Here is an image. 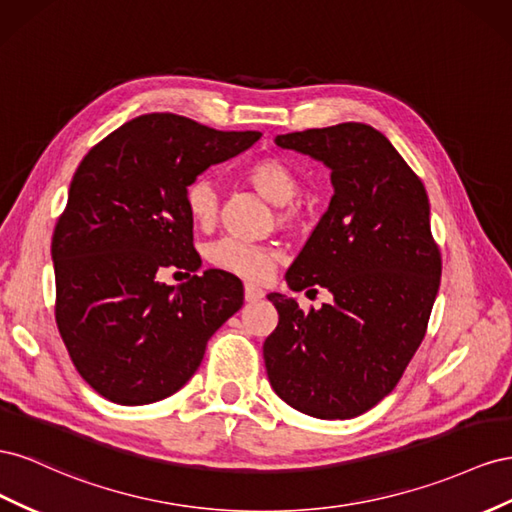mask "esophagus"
I'll use <instances>...</instances> for the list:
<instances>
[{
	"label": "esophagus",
	"mask_w": 512,
	"mask_h": 512,
	"mask_svg": "<svg viewBox=\"0 0 512 512\" xmlns=\"http://www.w3.org/2000/svg\"><path fill=\"white\" fill-rule=\"evenodd\" d=\"M264 296H266V291L261 289V287H257L253 283H246L244 285V298H246V302H255V300H261Z\"/></svg>",
	"instance_id": "34e87169"
}]
</instances>
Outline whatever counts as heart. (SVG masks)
Returning a JSON list of instances; mask_svg holds the SVG:
<instances>
[{
    "label": "heart",
    "instance_id": "obj_1",
    "mask_svg": "<svg viewBox=\"0 0 512 512\" xmlns=\"http://www.w3.org/2000/svg\"><path fill=\"white\" fill-rule=\"evenodd\" d=\"M244 180L274 206H289L300 193V180L283 158L264 156L253 160L244 169ZM188 216L197 227H212L218 216V191L210 178H195L184 191ZM208 259L216 268L242 276L246 281H266L272 274L279 253L270 246L248 244L242 240L225 238L210 246Z\"/></svg>",
    "mask_w": 512,
    "mask_h": 512
}]
</instances>
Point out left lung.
<instances>
[{"label": "left lung", "instance_id": "obj_1", "mask_svg": "<svg viewBox=\"0 0 512 512\" xmlns=\"http://www.w3.org/2000/svg\"><path fill=\"white\" fill-rule=\"evenodd\" d=\"M274 143L330 169V206L285 281L291 291L326 287L332 302L304 313L296 298L268 296L279 311L264 343L268 379L302 414L354 418L392 392L425 339L442 276L429 197L373 126L345 122Z\"/></svg>", "mask_w": 512, "mask_h": 512}]
</instances>
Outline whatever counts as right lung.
Instances as JSON below:
<instances>
[{
	"mask_svg": "<svg viewBox=\"0 0 512 512\" xmlns=\"http://www.w3.org/2000/svg\"><path fill=\"white\" fill-rule=\"evenodd\" d=\"M259 137L148 113L94 145L72 175L51 242L55 321L77 371L105 399L171 397L240 311L244 289L229 272L206 270L180 287L160 283L158 272L199 270L186 186Z\"/></svg>",
	"mask_w": 512,
	"mask_h": 512,
	"instance_id": "add662e5",
	"label": "right lung"
}]
</instances>
